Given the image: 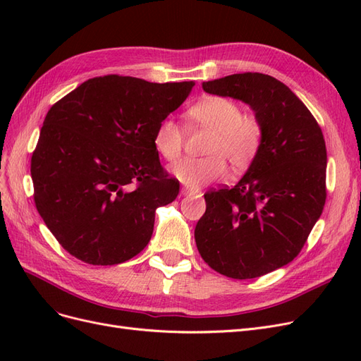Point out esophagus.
<instances>
[{
  "label": "esophagus",
  "mask_w": 361,
  "mask_h": 361,
  "mask_svg": "<svg viewBox=\"0 0 361 361\" xmlns=\"http://www.w3.org/2000/svg\"><path fill=\"white\" fill-rule=\"evenodd\" d=\"M191 192H192V191H190V190H187V188H183V190H182V194H185V195H187V194H191Z\"/></svg>",
  "instance_id": "1"
}]
</instances>
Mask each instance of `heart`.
I'll return each mask as SVG.
<instances>
[{"mask_svg":"<svg viewBox=\"0 0 361 361\" xmlns=\"http://www.w3.org/2000/svg\"><path fill=\"white\" fill-rule=\"evenodd\" d=\"M190 125L211 133L204 147L206 158H188L171 167L174 178L190 188L221 179L226 162L232 170L243 171L257 158L264 143V125L255 113H243L236 101L226 96L211 94L187 110ZM185 133L170 117L164 118L155 129L154 146L158 154L170 162L179 159L183 150Z\"/></svg>","mask_w":361,"mask_h":361,"instance_id":"obj_1","label":"heart"}]
</instances>
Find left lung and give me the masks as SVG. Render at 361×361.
I'll use <instances>...</instances> for the list:
<instances>
[{"mask_svg":"<svg viewBox=\"0 0 361 361\" xmlns=\"http://www.w3.org/2000/svg\"><path fill=\"white\" fill-rule=\"evenodd\" d=\"M203 90L241 99L264 125V143L235 187L204 192L194 238L220 274L256 279L288 265L319 220L326 199L321 126L300 97L274 76L244 72L203 82Z\"/></svg>","mask_w":361,"mask_h":361,"instance_id":"obj_1","label":"left lung"}]
</instances>
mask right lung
<instances>
[{
  "label": "right lung",
  "instance_id": "obj_1",
  "mask_svg": "<svg viewBox=\"0 0 361 361\" xmlns=\"http://www.w3.org/2000/svg\"><path fill=\"white\" fill-rule=\"evenodd\" d=\"M192 85L104 75L49 108L31 157L32 197L69 255L117 265L149 244L157 207L179 194L154 134Z\"/></svg>",
  "mask_w": 361,
  "mask_h": 361
}]
</instances>
